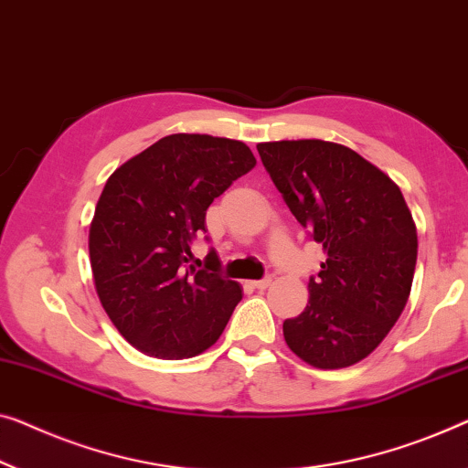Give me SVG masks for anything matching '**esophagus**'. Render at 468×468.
Instances as JSON below:
<instances>
[{"label": "esophagus", "instance_id": "1", "mask_svg": "<svg viewBox=\"0 0 468 468\" xmlns=\"http://www.w3.org/2000/svg\"><path fill=\"white\" fill-rule=\"evenodd\" d=\"M252 285L256 290H267L271 285V277H264V279H258V282H252Z\"/></svg>", "mask_w": 468, "mask_h": 468}]
</instances>
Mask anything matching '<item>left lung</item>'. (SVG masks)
Masks as SVG:
<instances>
[{
  "label": "left lung",
  "mask_w": 468,
  "mask_h": 468,
  "mask_svg": "<svg viewBox=\"0 0 468 468\" xmlns=\"http://www.w3.org/2000/svg\"><path fill=\"white\" fill-rule=\"evenodd\" d=\"M256 149L325 254L304 311L283 322L285 345L319 369L359 364L406 309L418 256L412 212L399 186L345 144L303 138Z\"/></svg>",
  "instance_id": "left-lung-1"
}]
</instances>
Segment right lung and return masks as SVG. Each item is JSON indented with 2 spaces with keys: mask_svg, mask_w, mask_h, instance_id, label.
<instances>
[{
  "mask_svg": "<svg viewBox=\"0 0 468 468\" xmlns=\"http://www.w3.org/2000/svg\"><path fill=\"white\" fill-rule=\"evenodd\" d=\"M256 165L250 146L210 134H170L111 174L90 222L94 288L128 343L159 359H189L220 338L241 288L186 267L206 210Z\"/></svg>",
  "mask_w": 468,
  "mask_h": 468,
  "instance_id": "add662e5",
  "label": "right lung"
}]
</instances>
